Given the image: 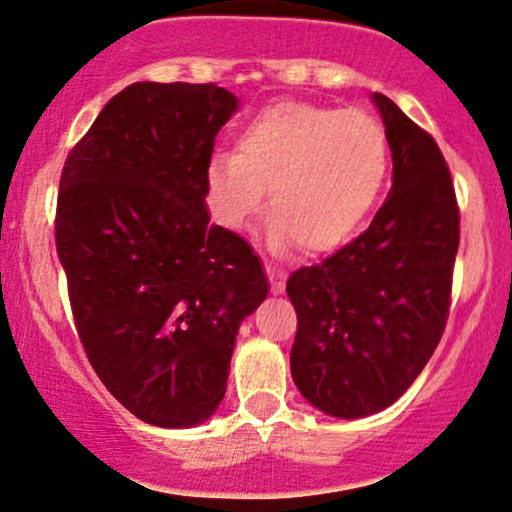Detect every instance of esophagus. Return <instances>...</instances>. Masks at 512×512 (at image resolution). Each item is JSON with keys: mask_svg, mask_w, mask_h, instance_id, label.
Returning a JSON list of instances; mask_svg holds the SVG:
<instances>
[{"mask_svg": "<svg viewBox=\"0 0 512 512\" xmlns=\"http://www.w3.org/2000/svg\"><path fill=\"white\" fill-rule=\"evenodd\" d=\"M264 269H267L272 293H281L283 286H286V274H283V269H276V267H272V264H264Z\"/></svg>", "mask_w": 512, "mask_h": 512, "instance_id": "34e87169", "label": "esophagus"}]
</instances>
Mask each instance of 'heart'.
<instances>
[{"mask_svg": "<svg viewBox=\"0 0 512 512\" xmlns=\"http://www.w3.org/2000/svg\"><path fill=\"white\" fill-rule=\"evenodd\" d=\"M389 171V140L365 112L276 102L245 123L233 155L207 171L221 224L243 229L269 188V243L307 255L341 248L372 212Z\"/></svg>", "mask_w": 512, "mask_h": 512, "instance_id": "1", "label": "heart"}]
</instances>
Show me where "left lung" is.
<instances>
[{
    "instance_id": "left-lung-1",
    "label": "left lung",
    "mask_w": 512,
    "mask_h": 512,
    "mask_svg": "<svg viewBox=\"0 0 512 512\" xmlns=\"http://www.w3.org/2000/svg\"><path fill=\"white\" fill-rule=\"evenodd\" d=\"M393 157V186L372 224L286 283L298 315L291 374L326 415L389 408L420 377L451 312L460 209L439 145L374 92Z\"/></svg>"
}]
</instances>
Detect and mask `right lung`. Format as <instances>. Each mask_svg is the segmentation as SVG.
I'll return each mask as SVG.
<instances>
[{
  "mask_svg": "<svg viewBox=\"0 0 512 512\" xmlns=\"http://www.w3.org/2000/svg\"><path fill=\"white\" fill-rule=\"evenodd\" d=\"M236 109L217 83H133L61 169L54 238L78 338L107 391L157 427L217 410L238 326L269 293L248 240L205 207Z\"/></svg>",
  "mask_w": 512,
  "mask_h": 512,
  "instance_id": "obj_1",
  "label": "right lung"
}]
</instances>
